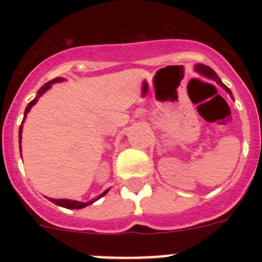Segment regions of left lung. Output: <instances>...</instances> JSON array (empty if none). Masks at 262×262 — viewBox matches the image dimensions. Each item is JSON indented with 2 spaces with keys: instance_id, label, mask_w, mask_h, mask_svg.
Masks as SVG:
<instances>
[{
  "instance_id": "left-lung-1",
  "label": "left lung",
  "mask_w": 262,
  "mask_h": 262,
  "mask_svg": "<svg viewBox=\"0 0 262 262\" xmlns=\"http://www.w3.org/2000/svg\"><path fill=\"white\" fill-rule=\"evenodd\" d=\"M195 71L198 72L200 75H202V76H205V77L211 78V80H214L215 82H216V84H219L222 88H223L224 90H226L227 93L232 96V93H231V90L228 89V88H227L226 85L223 84V82H222L221 78H219V76H217L216 73H215L214 69H211V68H210V67H207V66H203V64H198V66H195ZM232 98H233V97H232Z\"/></svg>"
}]
</instances>
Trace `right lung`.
I'll use <instances>...</instances> for the list:
<instances>
[{
	"instance_id": "1",
	"label": "right lung",
	"mask_w": 262,
	"mask_h": 262,
	"mask_svg": "<svg viewBox=\"0 0 262 262\" xmlns=\"http://www.w3.org/2000/svg\"><path fill=\"white\" fill-rule=\"evenodd\" d=\"M61 81H64V78H62V77L53 78L52 81H50V82H47V84H45V85H43V86L40 88V89L38 90V96H36L35 98L32 99L31 102H30L29 105H27L26 110H25V117H23V120H25V118L27 117V113H29V111L31 110L32 106H34L36 102H38L39 97H40L41 94H45L46 92H47V90L50 89L51 85L55 84V82H61ZM23 120H22V123H23ZM20 139H22V124H20V127H19V143H20ZM107 191H108V189H107V190H106V191H103V193L101 194V195H99V196H97L96 200H92V201H90V202H78V201H71V200H53V198H48V200H50L52 203H55V205L61 206V207H66V209H84V207H86V206L92 205V203L96 202L97 200H99L101 196L105 195V194L107 193Z\"/></svg>"
}]
</instances>
